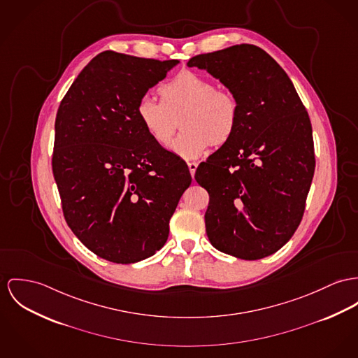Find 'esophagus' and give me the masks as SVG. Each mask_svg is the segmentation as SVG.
<instances>
[{"label": "esophagus", "mask_w": 358, "mask_h": 358, "mask_svg": "<svg viewBox=\"0 0 358 358\" xmlns=\"http://www.w3.org/2000/svg\"><path fill=\"white\" fill-rule=\"evenodd\" d=\"M188 167H189V171H191V174L194 176V171H196V169H197V164L196 162H188Z\"/></svg>", "instance_id": "esophagus-1"}]
</instances>
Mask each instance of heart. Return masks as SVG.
Segmentation results:
<instances>
[{
  "label": "heart",
  "mask_w": 358,
  "mask_h": 358,
  "mask_svg": "<svg viewBox=\"0 0 358 358\" xmlns=\"http://www.w3.org/2000/svg\"><path fill=\"white\" fill-rule=\"evenodd\" d=\"M162 102L150 95L138 101L136 115L145 134L166 145L178 127L182 132L170 144V151L182 159H197L215 144H224L234 135L240 109L237 99L217 90L215 83L194 73L181 72L159 88Z\"/></svg>",
  "instance_id": "obj_1"
}]
</instances>
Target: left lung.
I'll return each instance as SVG.
<instances>
[{"label":"left lung","instance_id":"8db88e82","mask_svg":"<svg viewBox=\"0 0 358 358\" xmlns=\"http://www.w3.org/2000/svg\"><path fill=\"white\" fill-rule=\"evenodd\" d=\"M188 66L218 79L240 109L234 135L194 174L210 194L208 240L238 259L270 256L303 220L315 173L309 115L286 72L255 45L194 55Z\"/></svg>","mask_w":358,"mask_h":358}]
</instances>
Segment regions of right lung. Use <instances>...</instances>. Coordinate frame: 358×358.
Returning a JSON list of instances; mask_svg holds the SVG:
<instances>
[{"label": "right lung", "mask_w": 358, "mask_h": 358, "mask_svg": "<svg viewBox=\"0 0 358 358\" xmlns=\"http://www.w3.org/2000/svg\"><path fill=\"white\" fill-rule=\"evenodd\" d=\"M178 59L102 52L84 66L55 118L53 174L64 217L85 247L113 263L155 255L191 185L187 164L136 115L141 96Z\"/></svg>", "instance_id": "add662e5"}]
</instances>
